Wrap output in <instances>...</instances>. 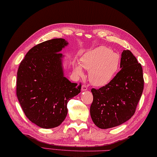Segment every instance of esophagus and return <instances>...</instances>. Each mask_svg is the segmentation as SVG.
<instances>
[{
  "instance_id": "34e87169",
  "label": "esophagus",
  "mask_w": 157,
  "mask_h": 157,
  "mask_svg": "<svg viewBox=\"0 0 157 157\" xmlns=\"http://www.w3.org/2000/svg\"><path fill=\"white\" fill-rule=\"evenodd\" d=\"M87 90V86L85 85H82V87H81V91H85Z\"/></svg>"
}]
</instances>
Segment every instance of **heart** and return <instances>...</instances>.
I'll use <instances>...</instances> for the list:
<instances>
[{
	"label": "heart",
	"instance_id": "1",
	"mask_svg": "<svg viewBox=\"0 0 157 157\" xmlns=\"http://www.w3.org/2000/svg\"><path fill=\"white\" fill-rule=\"evenodd\" d=\"M119 66V56L109 48L100 46L83 54L81 63H75V70L78 76H83V68L89 70V79L92 84L101 87L112 81Z\"/></svg>",
	"mask_w": 157,
	"mask_h": 157
}]
</instances>
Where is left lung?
Returning a JSON list of instances; mask_svg holds the SVG:
<instances>
[{
	"instance_id": "8db88e82",
	"label": "left lung",
	"mask_w": 157,
	"mask_h": 157,
	"mask_svg": "<svg viewBox=\"0 0 157 157\" xmlns=\"http://www.w3.org/2000/svg\"><path fill=\"white\" fill-rule=\"evenodd\" d=\"M120 67L121 70L108 84L91 89V117L100 129L119 126L130 119L142 96V68L129 50L122 52Z\"/></svg>"
}]
</instances>
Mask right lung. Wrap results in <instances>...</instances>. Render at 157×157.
Segmentation results:
<instances>
[{"label":"right lung","mask_w":157,"mask_h":157,"mask_svg":"<svg viewBox=\"0 0 157 157\" xmlns=\"http://www.w3.org/2000/svg\"><path fill=\"white\" fill-rule=\"evenodd\" d=\"M68 44L63 38L41 43L29 50L19 66L16 94L25 116L44 129L59 126L66 119L68 101L81 85L64 76L61 53Z\"/></svg>","instance_id":"add662e5"}]
</instances>
